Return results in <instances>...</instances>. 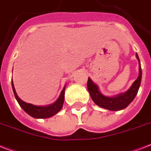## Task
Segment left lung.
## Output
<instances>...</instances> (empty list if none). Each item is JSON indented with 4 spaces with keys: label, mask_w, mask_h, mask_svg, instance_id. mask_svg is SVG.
<instances>
[{
    "label": "left lung",
    "mask_w": 151,
    "mask_h": 151,
    "mask_svg": "<svg viewBox=\"0 0 151 151\" xmlns=\"http://www.w3.org/2000/svg\"><path fill=\"white\" fill-rule=\"evenodd\" d=\"M136 58L139 62V74L138 78L134 81L131 88L124 94H120L115 97L104 96L99 92L97 85L92 82V81L90 78H88L87 82L88 90L89 92L91 98L96 105L106 110H120L127 107L132 103V101L133 100L138 92L140 86L141 78H142L140 61L137 54H136Z\"/></svg>",
    "instance_id": "obj_1"
}]
</instances>
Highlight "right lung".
<instances>
[{"mask_svg": "<svg viewBox=\"0 0 151 151\" xmlns=\"http://www.w3.org/2000/svg\"><path fill=\"white\" fill-rule=\"evenodd\" d=\"M12 86L13 92L16 100L19 104V106L22 108V110L25 112H27L31 117H35V118H48L50 117L55 114L59 112L61 110L63 105L64 102V93H65V87L61 92V94L59 96V99H57L55 103H54L52 105L47 106H34L30 103H27L22 99L19 98V96L16 94L15 87L13 85V82L12 81Z\"/></svg>", "mask_w": 151, "mask_h": 151, "instance_id": "1", "label": "right lung"}]
</instances>
